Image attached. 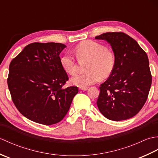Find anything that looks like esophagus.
<instances>
[{
	"label": "esophagus",
	"instance_id": "1",
	"mask_svg": "<svg viewBox=\"0 0 158 158\" xmlns=\"http://www.w3.org/2000/svg\"><path fill=\"white\" fill-rule=\"evenodd\" d=\"M79 89H81V90H84V91H86V90L88 89V88H83V87H81V88H80Z\"/></svg>",
	"mask_w": 158,
	"mask_h": 158
}]
</instances>
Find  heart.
<instances>
[{
	"label": "heart",
	"mask_w": 158,
	"mask_h": 158,
	"mask_svg": "<svg viewBox=\"0 0 158 158\" xmlns=\"http://www.w3.org/2000/svg\"><path fill=\"white\" fill-rule=\"evenodd\" d=\"M75 53L79 62L88 60L85 67L87 72L77 74L71 78L72 83L76 85L85 87L92 85L98 81L100 77H108L115 67L114 53L100 43L83 41L77 46ZM60 62L66 73L73 75L77 73V64L73 56L66 53L62 56Z\"/></svg>",
	"instance_id": "obj_1"
}]
</instances>
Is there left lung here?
<instances>
[{
	"label": "left lung",
	"mask_w": 158,
	"mask_h": 158,
	"mask_svg": "<svg viewBox=\"0 0 158 158\" xmlns=\"http://www.w3.org/2000/svg\"><path fill=\"white\" fill-rule=\"evenodd\" d=\"M111 46L115 64L106 81L100 86L97 106L106 118L130 119L138 113L148 97L152 76L146 52L135 39L122 32L96 36Z\"/></svg>",
	"instance_id": "left-lung-1"
}]
</instances>
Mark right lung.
Listing matches in <instances>:
<instances>
[{
	"label": "right lung",
	"mask_w": 158,
	"mask_h": 158,
	"mask_svg": "<svg viewBox=\"0 0 158 158\" xmlns=\"http://www.w3.org/2000/svg\"><path fill=\"white\" fill-rule=\"evenodd\" d=\"M66 45L59 43H32L13 58L7 78L11 98L19 113L43 125L60 122L69 111L79 90L64 88L69 76L60 53Z\"/></svg>",
	"instance_id": "obj_1"
}]
</instances>
